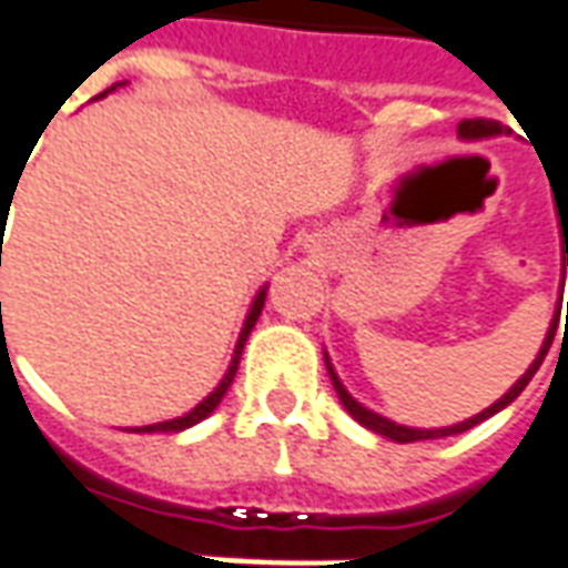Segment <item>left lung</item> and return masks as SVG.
<instances>
[{"instance_id": "8db88e82", "label": "left lung", "mask_w": 568, "mask_h": 568, "mask_svg": "<svg viewBox=\"0 0 568 568\" xmlns=\"http://www.w3.org/2000/svg\"><path fill=\"white\" fill-rule=\"evenodd\" d=\"M499 133H501L499 121H487V118H465V121H459V136H463V140H487V136H499ZM562 243H566V234H562ZM562 267H568V243H566V252H562ZM557 322H560V310L554 313V320H550L548 334H545V344H541V349H538L536 362H532V365L526 368L524 377L514 383L511 389L501 395L499 402H493V405H489L487 410H480V414H475V417H471V419H463V423H456V426H444V428L398 426V423H393V419L381 417V414H374V410H368V407H365V405H358L356 398L346 393V386H344V383H341V377L334 374L332 358H328V353H325V368H328V377H332L334 393H337V398H341V405L346 407V414L356 419V423H362V426H365V428H371V432H377V435H383V438H389V440H398V444H410V440L447 438V435H459V432H465V428L477 426V423H484V419H489V417H493V414H499L501 407H508L514 402V398H517V395L524 393L526 383L532 381V374H536V371L541 368V362H545V356H548L550 341H554V332H557Z\"/></svg>"}]
</instances>
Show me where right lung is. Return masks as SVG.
<instances>
[{
    "label": "right lung",
    "instance_id": "right-lung-1",
    "mask_svg": "<svg viewBox=\"0 0 568 568\" xmlns=\"http://www.w3.org/2000/svg\"><path fill=\"white\" fill-rule=\"evenodd\" d=\"M115 88H118V84H112V88L100 93V97L112 93ZM264 297H267V285L261 288L258 295H255V301H252V307H248L246 322H243V332H240V337H236L234 358H231V365H227V371H224L222 383H219V386H215V389H212V393L206 395V398H203L197 407H191L185 417L166 419V423H154V426H136V428H130V432H185V428L197 426L200 419L210 417L212 410L222 405L224 393H227V389H231V383H234V374H236V368H240V356H243V346H246L248 334H252V328H255V322H258V316H261V310H264ZM0 307H2V304H0Z\"/></svg>",
    "mask_w": 568,
    "mask_h": 568
}]
</instances>
